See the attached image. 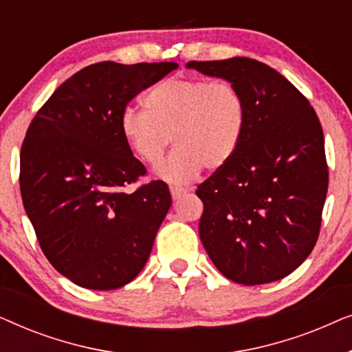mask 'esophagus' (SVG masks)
<instances>
[{
  "instance_id": "esophagus-1",
  "label": "esophagus",
  "mask_w": 352,
  "mask_h": 352,
  "mask_svg": "<svg viewBox=\"0 0 352 352\" xmlns=\"http://www.w3.org/2000/svg\"><path fill=\"white\" fill-rule=\"evenodd\" d=\"M171 197L175 200H179V199H182V197H184L187 192L184 190V189H179V187H171Z\"/></svg>"
}]
</instances>
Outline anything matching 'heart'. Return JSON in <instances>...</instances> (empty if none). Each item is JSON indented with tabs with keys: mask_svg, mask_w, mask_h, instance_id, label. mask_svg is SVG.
<instances>
[{
	"mask_svg": "<svg viewBox=\"0 0 352 352\" xmlns=\"http://www.w3.org/2000/svg\"><path fill=\"white\" fill-rule=\"evenodd\" d=\"M146 112L122 117L123 139L147 165L162 162L168 146L176 148L158 168V176L186 186L206 166L219 170L237 151L245 128V104L229 81L168 78L144 96Z\"/></svg>",
	"mask_w": 352,
	"mask_h": 352,
	"instance_id": "b5f03b06",
	"label": "heart"
}]
</instances>
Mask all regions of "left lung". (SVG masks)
I'll return each instance as SVG.
<instances>
[{
	"instance_id": "obj_1",
	"label": "left lung",
	"mask_w": 352,
	"mask_h": 352,
	"mask_svg": "<svg viewBox=\"0 0 352 352\" xmlns=\"http://www.w3.org/2000/svg\"><path fill=\"white\" fill-rule=\"evenodd\" d=\"M186 67L232 83L245 104L237 151L195 190L204 201L201 243L229 280H280L319 237L329 187L319 118L309 100L263 62L232 57Z\"/></svg>"
}]
</instances>
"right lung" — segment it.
Instances as JSON below:
<instances>
[{"instance_id":"obj_1","label":"right lung","mask_w":352,"mask_h":352,"mask_svg":"<svg viewBox=\"0 0 352 352\" xmlns=\"http://www.w3.org/2000/svg\"><path fill=\"white\" fill-rule=\"evenodd\" d=\"M176 62H99L64 81L28 126L21 194L40 247L57 272L89 290H115L142 271L171 206L152 181L123 190L146 168L120 122L129 100L177 69Z\"/></svg>"}]
</instances>
